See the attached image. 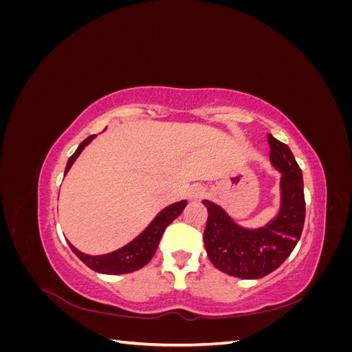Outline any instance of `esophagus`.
<instances>
[{"mask_svg": "<svg viewBox=\"0 0 352 352\" xmlns=\"http://www.w3.org/2000/svg\"><path fill=\"white\" fill-rule=\"evenodd\" d=\"M204 195H206V188L204 186L194 185L192 188L189 189V198L190 199H201Z\"/></svg>", "mask_w": 352, "mask_h": 352, "instance_id": "1", "label": "esophagus"}]
</instances>
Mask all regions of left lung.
Instances as JSON below:
<instances>
[{"label":"left lung","instance_id":"1","mask_svg":"<svg viewBox=\"0 0 352 352\" xmlns=\"http://www.w3.org/2000/svg\"><path fill=\"white\" fill-rule=\"evenodd\" d=\"M270 163L282 173L280 210L258 229H245L220 206L204 199L208 210L204 245L216 267L239 279H260L289 257L301 238L305 220L302 172L289 146L267 135Z\"/></svg>","mask_w":352,"mask_h":352}]
</instances>
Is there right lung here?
I'll list each match as a JSON object with an SVG mask.
<instances>
[{
	"label": "right lung",
	"mask_w": 352,
	"mask_h": 352,
	"mask_svg": "<svg viewBox=\"0 0 352 352\" xmlns=\"http://www.w3.org/2000/svg\"><path fill=\"white\" fill-rule=\"evenodd\" d=\"M97 135H91L85 140L79 146L78 150L74 151V154L69 158L66 170H65V176L70 170L72 164L76 162V158L80 155L83 151V148L87 146L94 138ZM188 202L179 201L175 202V204L166 207L157 214V217L150 223L140 236L135 238L132 242L124 245L123 248L113 251L110 254H104V255H88L83 254L79 250H76L73 245L69 242L72 251L78 255L79 260H82L85 264L88 265L89 269L104 273V274H126V273H132L135 270L142 269L145 264L150 263V260L154 257V254L158 248L160 239H162L163 233L166 228L172 223L175 219L180 216V212L184 211Z\"/></svg>",
	"instance_id": "right-lung-1"
}]
</instances>
